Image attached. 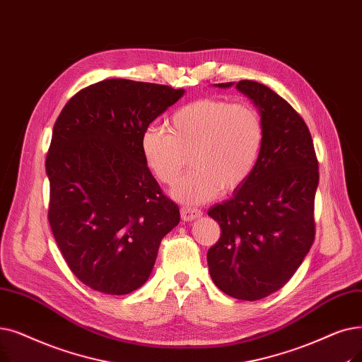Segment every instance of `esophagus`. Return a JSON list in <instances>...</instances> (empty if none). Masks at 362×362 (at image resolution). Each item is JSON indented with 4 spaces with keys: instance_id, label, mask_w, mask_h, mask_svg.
Segmentation results:
<instances>
[{
    "instance_id": "34e87169",
    "label": "esophagus",
    "mask_w": 362,
    "mask_h": 362,
    "mask_svg": "<svg viewBox=\"0 0 362 362\" xmlns=\"http://www.w3.org/2000/svg\"><path fill=\"white\" fill-rule=\"evenodd\" d=\"M180 214H182V218L185 220V222H192V220H195V218H198V217L202 216V211L198 210V209L182 207Z\"/></svg>"
}]
</instances>
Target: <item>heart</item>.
<instances>
[{"label":"heart","mask_w":362,"mask_h":362,"mask_svg":"<svg viewBox=\"0 0 362 362\" xmlns=\"http://www.w3.org/2000/svg\"><path fill=\"white\" fill-rule=\"evenodd\" d=\"M264 144L260 112L248 103L206 98L187 103L171 115L170 130L148 125L140 152L155 179L175 185L187 164L192 170L173 187L186 204H202L222 191L229 194L253 175Z\"/></svg>","instance_id":"1"}]
</instances>
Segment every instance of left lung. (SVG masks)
I'll return each mask as SVG.
<instances>
[{
    "label": "left lung",
    "mask_w": 362,
    "mask_h": 362,
    "mask_svg": "<svg viewBox=\"0 0 362 362\" xmlns=\"http://www.w3.org/2000/svg\"><path fill=\"white\" fill-rule=\"evenodd\" d=\"M214 86H235L255 103L264 124L253 175L209 210L222 230L207 253L210 276L225 294L253 302L278 291L309 253L318 161L303 118L269 87L248 80Z\"/></svg>",
    "instance_id": "obj_1"
}]
</instances>
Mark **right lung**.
I'll return each instance as SVG.
<instances>
[{"label": "right lung", "mask_w": 362, "mask_h": 362, "mask_svg": "<svg viewBox=\"0 0 362 362\" xmlns=\"http://www.w3.org/2000/svg\"><path fill=\"white\" fill-rule=\"evenodd\" d=\"M183 88L105 80L78 91L54 124L45 160L49 222L74 275L122 296L149 279L161 240L179 225L140 152L144 130Z\"/></svg>", "instance_id": "add662e5"}]
</instances>
